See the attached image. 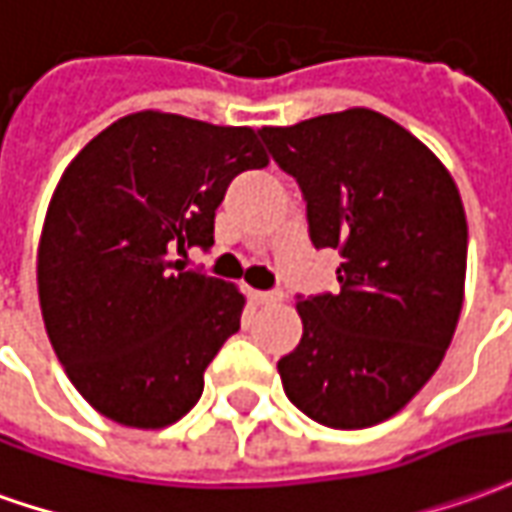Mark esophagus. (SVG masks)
Returning <instances> with one entry per match:
<instances>
[{"label":"esophagus","mask_w":512,"mask_h":512,"mask_svg":"<svg viewBox=\"0 0 512 512\" xmlns=\"http://www.w3.org/2000/svg\"><path fill=\"white\" fill-rule=\"evenodd\" d=\"M255 302L257 305H277L282 302L280 291H255Z\"/></svg>","instance_id":"34e87169"}]
</instances>
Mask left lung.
Listing matches in <instances>:
<instances>
[{
    "instance_id": "left-lung-1",
    "label": "left lung",
    "mask_w": 512,
    "mask_h": 512,
    "mask_svg": "<svg viewBox=\"0 0 512 512\" xmlns=\"http://www.w3.org/2000/svg\"><path fill=\"white\" fill-rule=\"evenodd\" d=\"M299 182L310 241L338 249V293L296 302L302 341L277 363L293 405L332 430L374 427L416 396L455 335L468 227L452 174L368 107L263 127Z\"/></svg>"
}]
</instances>
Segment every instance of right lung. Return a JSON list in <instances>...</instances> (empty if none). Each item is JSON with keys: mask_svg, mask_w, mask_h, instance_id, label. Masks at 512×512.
Instances as JSON below:
<instances>
[{"mask_svg": "<svg viewBox=\"0 0 512 512\" xmlns=\"http://www.w3.org/2000/svg\"><path fill=\"white\" fill-rule=\"evenodd\" d=\"M263 166L252 127L141 110L63 171L38 244L41 316L71 385L110 421L160 430L199 402L246 299L174 255L213 246L227 185Z\"/></svg>", "mask_w": 512, "mask_h": 512, "instance_id": "obj_1", "label": "right lung"}]
</instances>
